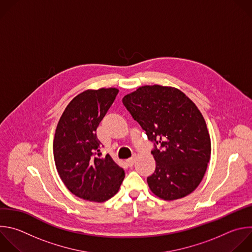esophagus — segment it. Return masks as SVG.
I'll use <instances>...</instances> for the list:
<instances>
[{"label":"esophagus","mask_w":252,"mask_h":252,"mask_svg":"<svg viewBox=\"0 0 252 252\" xmlns=\"http://www.w3.org/2000/svg\"><path fill=\"white\" fill-rule=\"evenodd\" d=\"M134 161H135V156H133V157H131V158H128V159L126 160V163H127L129 166H132L133 163H134Z\"/></svg>","instance_id":"obj_1"}]
</instances>
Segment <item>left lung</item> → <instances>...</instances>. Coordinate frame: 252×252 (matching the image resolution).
Wrapping results in <instances>:
<instances>
[{
  "label": "left lung",
  "mask_w": 252,
  "mask_h": 252,
  "mask_svg": "<svg viewBox=\"0 0 252 252\" xmlns=\"http://www.w3.org/2000/svg\"><path fill=\"white\" fill-rule=\"evenodd\" d=\"M123 103L162 150L151 151L155 171L147 177L151 192L165 201L188 196L200 185L211 158V137L198 107L170 86L145 85L126 95Z\"/></svg>",
  "instance_id": "left-lung-1"
}]
</instances>
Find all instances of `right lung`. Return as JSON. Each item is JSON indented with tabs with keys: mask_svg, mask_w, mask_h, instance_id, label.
<instances>
[{
	"mask_svg": "<svg viewBox=\"0 0 252 252\" xmlns=\"http://www.w3.org/2000/svg\"><path fill=\"white\" fill-rule=\"evenodd\" d=\"M119 93L117 88L88 89L64 110L55 130L53 156L58 175L78 198L103 203L120 190L125 171L110 154L100 157L96 130Z\"/></svg>",
	"mask_w": 252,
	"mask_h": 252,
	"instance_id": "right-lung-1",
	"label": "right lung"
}]
</instances>
